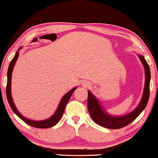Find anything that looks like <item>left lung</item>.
Instances as JSON below:
<instances>
[{"label":"left lung","instance_id":"obj_1","mask_svg":"<svg viewBox=\"0 0 158 158\" xmlns=\"http://www.w3.org/2000/svg\"><path fill=\"white\" fill-rule=\"evenodd\" d=\"M141 60L145 71V84L141 100L138 106L133 111L122 116H113L107 112L100 100L90 91H88V110L91 118L95 123L108 129H119L133 122L141 113L144 110L149 98V85H150V69L144 56L138 55Z\"/></svg>","mask_w":158,"mask_h":158}]
</instances>
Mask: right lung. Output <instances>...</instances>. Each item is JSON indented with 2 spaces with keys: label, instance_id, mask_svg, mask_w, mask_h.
<instances>
[{
  "label": "right lung",
  "instance_id": "add662e5",
  "mask_svg": "<svg viewBox=\"0 0 158 158\" xmlns=\"http://www.w3.org/2000/svg\"><path fill=\"white\" fill-rule=\"evenodd\" d=\"M22 48H19L18 50L15 53V56H14V58L11 60V61L10 62L9 66V69H8V72H7V85H6V97H7V100L8 102H9V106H10L11 110H13L14 113L17 115V116L19 118H21L23 122H25L26 124H28V125L34 127H36V128H50L52 127L55 126L56 124L59 122L60 118H61V116H63L64 109H65V107L67 106L68 101L69 100L70 97H71L72 94L74 92V91L75 90L77 87H74L73 89L68 91L67 94H65L64 95V97H62L61 101H60L59 104H58V106L56 110L52 114V116H50V118H47V119L44 120H41V121H35V120H31L29 119V118L25 117L23 116L19 112V110H17V108L15 106V103H14L13 101V98L11 97V75H12V72H13V69L14 67H15V63H16L17 58H18L19 56V50Z\"/></svg>",
  "mask_w": 158,
  "mask_h": 158
}]
</instances>
